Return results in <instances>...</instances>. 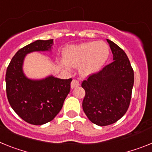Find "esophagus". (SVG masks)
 Instances as JSON below:
<instances>
[{"label": "esophagus", "mask_w": 152, "mask_h": 152, "mask_svg": "<svg viewBox=\"0 0 152 152\" xmlns=\"http://www.w3.org/2000/svg\"><path fill=\"white\" fill-rule=\"evenodd\" d=\"M80 86V82L78 81L77 80H72V83H71V88L74 89L76 87H78Z\"/></svg>", "instance_id": "34e87169"}]
</instances>
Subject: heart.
Returning <instances> with one entry per match:
<instances>
[{
	"label": "heart",
	"mask_w": 152,
	"mask_h": 152,
	"mask_svg": "<svg viewBox=\"0 0 152 152\" xmlns=\"http://www.w3.org/2000/svg\"><path fill=\"white\" fill-rule=\"evenodd\" d=\"M110 48L102 40L90 41L79 45L69 46L63 51L65 61L61 62L63 68L80 66L83 76H89L99 72L109 59Z\"/></svg>",
	"instance_id": "1"
}]
</instances>
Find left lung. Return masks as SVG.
<instances>
[{"label": "left lung", "mask_w": 152, "mask_h": 152, "mask_svg": "<svg viewBox=\"0 0 152 152\" xmlns=\"http://www.w3.org/2000/svg\"><path fill=\"white\" fill-rule=\"evenodd\" d=\"M113 62L82 83L86 96L83 109L92 123L105 126L116 122L129 109L134 85V71L127 55L106 39Z\"/></svg>", "instance_id": "8db88e82"}]
</instances>
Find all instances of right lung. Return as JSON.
Instances as JSON below:
<instances>
[{
  "instance_id": "right-lung-1",
  "label": "right lung",
  "mask_w": 152,
  "mask_h": 152,
  "mask_svg": "<svg viewBox=\"0 0 152 152\" xmlns=\"http://www.w3.org/2000/svg\"><path fill=\"white\" fill-rule=\"evenodd\" d=\"M53 39H38L16 53L6 72V92L10 106L25 122L40 125L50 122L60 113L70 91L72 79L61 80L53 75L41 80L25 76L23 65L28 53L51 51Z\"/></svg>"
}]
</instances>
